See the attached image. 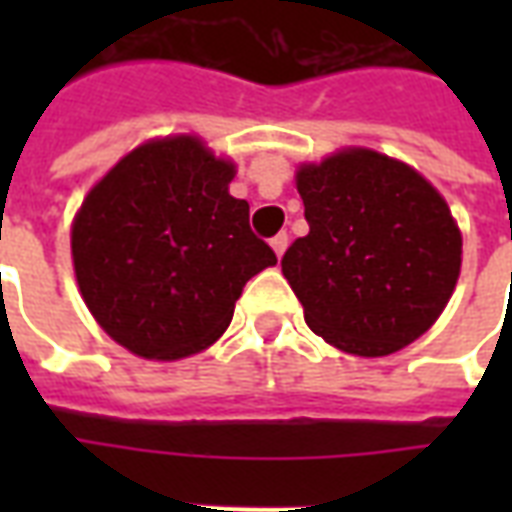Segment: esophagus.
<instances>
[{
    "label": "esophagus",
    "instance_id": "esophagus-1",
    "mask_svg": "<svg viewBox=\"0 0 512 512\" xmlns=\"http://www.w3.org/2000/svg\"><path fill=\"white\" fill-rule=\"evenodd\" d=\"M290 244V235L288 233H277L274 238H271V249L277 252V257L285 255V249H288Z\"/></svg>",
    "mask_w": 512,
    "mask_h": 512
}]
</instances>
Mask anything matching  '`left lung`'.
<instances>
[{"instance_id": "left-lung-1", "label": "left lung", "mask_w": 512, "mask_h": 512, "mask_svg": "<svg viewBox=\"0 0 512 512\" xmlns=\"http://www.w3.org/2000/svg\"><path fill=\"white\" fill-rule=\"evenodd\" d=\"M310 233L282 257L304 321L345 354L386 356L425 334L461 274V233L419 172L343 150L296 175Z\"/></svg>"}]
</instances>
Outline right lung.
Listing matches in <instances>:
<instances>
[{
	"label": "right lung",
	"mask_w": 512,
	"mask_h": 512,
	"mask_svg": "<svg viewBox=\"0 0 512 512\" xmlns=\"http://www.w3.org/2000/svg\"><path fill=\"white\" fill-rule=\"evenodd\" d=\"M235 169L194 136L131 150L73 222L79 290L112 340L145 359H180L233 321L249 279L274 249L227 191Z\"/></svg>",
	"instance_id": "1"
}]
</instances>
